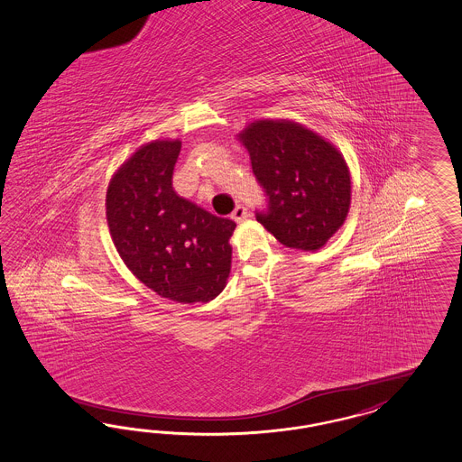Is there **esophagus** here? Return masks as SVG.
<instances>
[{
    "label": "esophagus",
    "mask_w": 462,
    "mask_h": 462,
    "mask_svg": "<svg viewBox=\"0 0 462 462\" xmlns=\"http://www.w3.org/2000/svg\"><path fill=\"white\" fill-rule=\"evenodd\" d=\"M248 216H250V214H248V209H246L245 206H241V204H239V206H236V209H235V211H233V214H231V217H233V219H235L236 223H241V221H245V219H246Z\"/></svg>",
    "instance_id": "34e87169"
}]
</instances>
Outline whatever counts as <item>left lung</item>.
<instances>
[{
  "label": "left lung",
  "mask_w": 462,
  "mask_h": 462,
  "mask_svg": "<svg viewBox=\"0 0 462 462\" xmlns=\"http://www.w3.org/2000/svg\"><path fill=\"white\" fill-rule=\"evenodd\" d=\"M237 136L266 196L256 221L289 248H322L351 204V175L337 148L287 119L254 121Z\"/></svg>",
  "instance_id": "left-lung-1"
}]
</instances>
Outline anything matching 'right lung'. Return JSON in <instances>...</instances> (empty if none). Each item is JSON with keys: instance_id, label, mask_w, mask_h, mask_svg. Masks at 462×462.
I'll return each instance as SVG.
<instances>
[{"instance_id": "right-lung-1", "label": "right lung", "mask_w": 462, "mask_h": 462, "mask_svg": "<svg viewBox=\"0 0 462 462\" xmlns=\"http://www.w3.org/2000/svg\"><path fill=\"white\" fill-rule=\"evenodd\" d=\"M180 145L157 140L136 150L107 185L106 217L121 260L148 289L175 302H209L229 277L236 223L173 190Z\"/></svg>"}]
</instances>
